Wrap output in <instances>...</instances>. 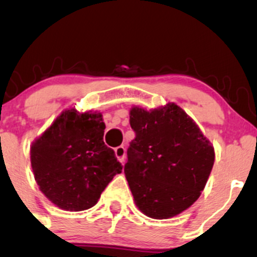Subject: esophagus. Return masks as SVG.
<instances>
[{
	"label": "esophagus",
	"instance_id": "1",
	"mask_svg": "<svg viewBox=\"0 0 257 257\" xmlns=\"http://www.w3.org/2000/svg\"><path fill=\"white\" fill-rule=\"evenodd\" d=\"M114 155H116V157L118 158V161L120 163H123L125 159V149L124 146H118L114 149Z\"/></svg>",
	"mask_w": 257,
	"mask_h": 257
}]
</instances>
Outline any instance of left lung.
<instances>
[{
	"label": "left lung",
	"instance_id": "obj_1",
	"mask_svg": "<svg viewBox=\"0 0 257 257\" xmlns=\"http://www.w3.org/2000/svg\"><path fill=\"white\" fill-rule=\"evenodd\" d=\"M135 132L124 174L135 204L146 216L169 219L199 198L213 169L214 147L174 102L147 111L134 106Z\"/></svg>",
	"mask_w": 257,
	"mask_h": 257
}]
</instances>
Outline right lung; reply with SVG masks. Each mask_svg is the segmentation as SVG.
<instances>
[{
    "label": "right lung",
    "instance_id": "add662e5",
    "mask_svg": "<svg viewBox=\"0 0 257 257\" xmlns=\"http://www.w3.org/2000/svg\"><path fill=\"white\" fill-rule=\"evenodd\" d=\"M104 131L100 112L70 108L32 143L35 180L58 208L87 210L98 203L113 176L122 173L113 150L105 145Z\"/></svg>",
    "mask_w": 257,
    "mask_h": 257
}]
</instances>
